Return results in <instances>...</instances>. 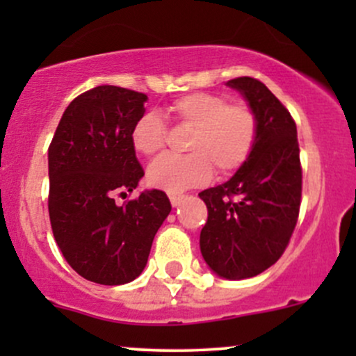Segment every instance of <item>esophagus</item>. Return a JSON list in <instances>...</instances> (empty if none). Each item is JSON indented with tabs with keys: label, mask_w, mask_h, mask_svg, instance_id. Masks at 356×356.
<instances>
[{
	"label": "esophagus",
	"mask_w": 356,
	"mask_h": 356,
	"mask_svg": "<svg viewBox=\"0 0 356 356\" xmlns=\"http://www.w3.org/2000/svg\"><path fill=\"white\" fill-rule=\"evenodd\" d=\"M186 197V195L184 194H169V199H170V204H172V206L175 207V206H179V204L182 202V199Z\"/></svg>",
	"instance_id": "1"
}]
</instances>
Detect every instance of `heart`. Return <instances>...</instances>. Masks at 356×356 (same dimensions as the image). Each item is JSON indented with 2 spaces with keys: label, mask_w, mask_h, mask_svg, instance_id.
Listing matches in <instances>:
<instances>
[{
  "label": "heart",
  "mask_w": 356,
  "mask_h": 356,
  "mask_svg": "<svg viewBox=\"0 0 356 356\" xmlns=\"http://www.w3.org/2000/svg\"><path fill=\"white\" fill-rule=\"evenodd\" d=\"M169 113L184 129L191 130L186 142L189 154L161 155L149 167L152 186L169 192L202 186L212 169L226 177L248 162L259 134L254 108L244 102H232L226 95L192 92L175 99ZM167 127L161 117L147 112L137 118L130 132L136 152L152 157L164 149Z\"/></svg>",
  "instance_id": "b5f03b06"
}]
</instances>
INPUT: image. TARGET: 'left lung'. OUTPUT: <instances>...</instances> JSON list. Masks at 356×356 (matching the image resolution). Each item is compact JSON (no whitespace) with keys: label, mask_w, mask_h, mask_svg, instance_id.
Wrapping results in <instances>:
<instances>
[{"label":"left lung","mask_w":356,"mask_h":356,"mask_svg":"<svg viewBox=\"0 0 356 356\" xmlns=\"http://www.w3.org/2000/svg\"><path fill=\"white\" fill-rule=\"evenodd\" d=\"M254 108L259 134L248 162L226 184L199 192L207 206L201 252L214 273L244 280L283 256L295 231L303 172L295 118L263 81H227Z\"/></svg>","instance_id":"8db88e82"}]
</instances>
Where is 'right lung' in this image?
I'll return each instance as SVG.
<instances>
[{"label":"right lung","instance_id":"right-lung-1","mask_svg":"<svg viewBox=\"0 0 356 356\" xmlns=\"http://www.w3.org/2000/svg\"><path fill=\"white\" fill-rule=\"evenodd\" d=\"M145 100V93L113 85L87 90L65 110L48 147L53 236L67 263L93 283L136 280L172 209L157 189L115 204L144 175L130 132Z\"/></svg>","mask_w":356,"mask_h":356}]
</instances>
